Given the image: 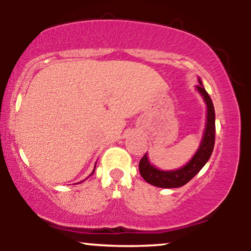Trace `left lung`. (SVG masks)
<instances>
[{
  "mask_svg": "<svg viewBox=\"0 0 251 251\" xmlns=\"http://www.w3.org/2000/svg\"><path fill=\"white\" fill-rule=\"evenodd\" d=\"M198 82L200 85L196 86V88L203 97L204 101L206 103V108H208L206 109V125L200 148L186 165L180 169L171 170V171L157 169L152 164H150L148 154H144L139 162V172L144 179L151 185L168 189L180 188L191 180L211 157L215 145V108L211 98L204 88L201 79L198 80Z\"/></svg>",
  "mask_w": 251,
  "mask_h": 251,
  "instance_id": "left-lung-1",
  "label": "left lung"
}]
</instances>
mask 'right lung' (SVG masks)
Here are the masks:
<instances>
[{
	"instance_id": "add662e5",
	"label": "right lung",
	"mask_w": 251,
	"mask_h": 251,
	"mask_svg": "<svg viewBox=\"0 0 251 251\" xmlns=\"http://www.w3.org/2000/svg\"><path fill=\"white\" fill-rule=\"evenodd\" d=\"M93 172H94V170H93ZM93 172H92V174H91V175H93ZM91 175H89V176H91Z\"/></svg>"
}]
</instances>
